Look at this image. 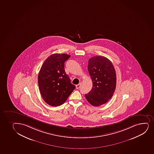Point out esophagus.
Segmentation results:
<instances>
[{
	"mask_svg": "<svg viewBox=\"0 0 154 154\" xmlns=\"http://www.w3.org/2000/svg\"><path fill=\"white\" fill-rule=\"evenodd\" d=\"M81 83H79V84H78V85H76V88L77 89H78V88H80V87H81Z\"/></svg>",
	"mask_w": 154,
	"mask_h": 154,
	"instance_id": "esophagus-1",
	"label": "esophagus"
}]
</instances>
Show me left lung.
<instances>
[{"mask_svg": "<svg viewBox=\"0 0 154 154\" xmlns=\"http://www.w3.org/2000/svg\"><path fill=\"white\" fill-rule=\"evenodd\" d=\"M88 69L93 87L85 97L91 105L99 106L107 102L114 94L116 87V71L111 61L101 56L90 58Z\"/></svg>", "mask_w": 154, "mask_h": 154, "instance_id": "8db88e82", "label": "left lung"}]
</instances>
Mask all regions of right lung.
I'll list each match as a JSON object with an SVG mask.
<instances>
[{"mask_svg": "<svg viewBox=\"0 0 154 154\" xmlns=\"http://www.w3.org/2000/svg\"><path fill=\"white\" fill-rule=\"evenodd\" d=\"M71 56L54 54L43 62L38 76L40 94L50 106H61L66 100L76 87L72 84L64 69V62Z\"/></svg>", "mask_w": 154, "mask_h": 154, "instance_id": "right-lung-1", "label": "right lung"}]
</instances>
